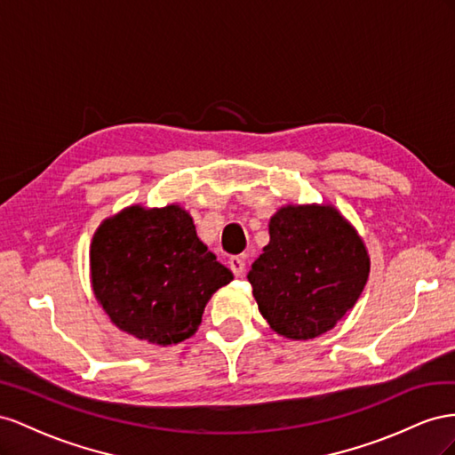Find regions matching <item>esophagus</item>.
<instances>
[{
	"instance_id": "34e87169",
	"label": "esophagus",
	"mask_w": 455,
	"mask_h": 455,
	"mask_svg": "<svg viewBox=\"0 0 455 455\" xmlns=\"http://www.w3.org/2000/svg\"><path fill=\"white\" fill-rule=\"evenodd\" d=\"M228 265H230V270H232V275L235 276H242L243 275V270H245V261L242 257H230V261H228Z\"/></svg>"
}]
</instances>
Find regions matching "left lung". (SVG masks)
I'll return each instance as SVG.
<instances>
[{
    "mask_svg": "<svg viewBox=\"0 0 455 455\" xmlns=\"http://www.w3.org/2000/svg\"><path fill=\"white\" fill-rule=\"evenodd\" d=\"M268 232L270 242L248 275L259 310L290 339L326 333L364 290V243L331 205L282 207Z\"/></svg>",
    "mask_w": 455,
    "mask_h": 455,
    "instance_id": "1",
    "label": "left lung"
}]
</instances>
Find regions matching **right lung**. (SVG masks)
I'll list each match as a JSON object with an SVG mask.
<instances>
[{
  "mask_svg": "<svg viewBox=\"0 0 455 455\" xmlns=\"http://www.w3.org/2000/svg\"><path fill=\"white\" fill-rule=\"evenodd\" d=\"M232 280L198 240L179 205H133L105 220L91 243V283L120 330L140 341L172 345L202 323L210 297Z\"/></svg>",
  "mask_w": 455,
  "mask_h": 455,
  "instance_id": "add662e5",
  "label": "right lung"
}]
</instances>
